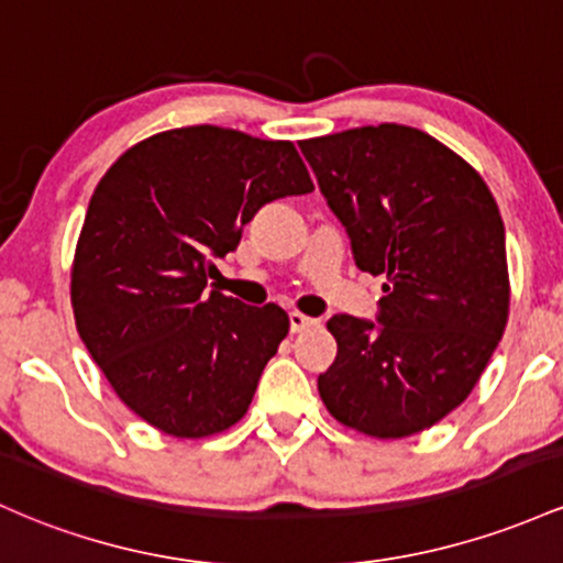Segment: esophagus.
Masks as SVG:
<instances>
[{
  "label": "esophagus",
  "instance_id": "34e87169",
  "mask_svg": "<svg viewBox=\"0 0 563 563\" xmlns=\"http://www.w3.org/2000/svg\"><path fill=\"white\" fill-rule=\"evenodd\" d=\"M288 318H291V331H294V333H301V331H307V329H314V325H318V320L310 318V314L291 312V314H288Z\"/></svg>",
  "mask_w": 563,
  "mask_h": 563
}]
</instances>
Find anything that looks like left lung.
I'll list each match as a JSON object with an SVG mask.
<instances>
[{
  "instance_id": "8db88e82",
  "label": "left lung",
  "mask_w": 563,
  "mask_h": 563,
  "mask_svg": "<svg viewBox=\"0 0 563 563\" xmlns=\"http://www.w3.org/2000/svg\"><path fill=\"white\" fill-rule=\"evenodd\" d=\"M363 272L385 275L374 320L333 314L325 409L372 438H406L471 395L508 325L505 224L484 178L432 135L366 125L301 141Z\"/></svg>"
}]
</instances>
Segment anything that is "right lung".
<instances>
[{"label": "right lung", "mask_w": 563, "mask_h": 563, "mask_svg": "<svg viewBox=\"0 0 563 563\" xmlns=\"http://www.w3.org/2000/svg\"><path fill=\"white\" fill-rule=\"evenodd\" d=\"M291 141L216 125L144 139L98 181L71 264V307L122 404L173 438L245 417L288 333L283 307L208 291L262 206L312 191Z\"/></svg>", "instance_id": "add662e5"}]
</instances>
